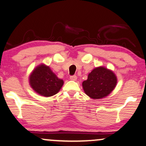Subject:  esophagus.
<instances>
[{"instance_id":"esophagus-1","label":"esophagus","mask_w":146,"mask_h":146,"mask_svg":"<svg viewBox=\"0 0 146 146\" xmlns=\"http://www.w3.org/2000/svg\"><path fill=\"white\" fill-rule=\"evenodd\" d=\"M78 79V77H77V75H72V76L70 77V80H73V81H75Z\"/></svg>"}]
</instances>
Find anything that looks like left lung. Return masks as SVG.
I'll use <instances>...</instances> for the list:
<instances>
[{"label":"left lung","mask_w":146,"mask_h":146,"mask_svg":"<svg viewBox=\"0 0 146 146\" xmlns=\"http://www.w3.org/2000/svg\"><path fill=\"white\" fill-rule=\"evenodd\" d=\"M117 84V78L111 70L99 66L92 70L82 83L84 91L94 99L104 98L111 93Z\"/></svg>","instance_id":"obj_1"}]
</instances>
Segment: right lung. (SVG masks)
<instances>
[{"mask_svg": "<svg viewBox=\"0 0 146 146\" xmlns=\"http://www.w3.org/2000/svg\"><path fill=\"white\" fill-rule=\"evenodd\" d=\"M29 83L36 93L48 97L57 94L64 82L54 74L50 66L41 64L33 71L29 77Z\"/></svg>", "mask_w": 146, "mask_h": 146, "instance_id": "obj_1", "label": "right lung"}]
</instances>
